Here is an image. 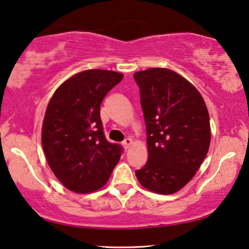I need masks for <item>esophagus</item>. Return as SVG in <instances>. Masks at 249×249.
<instances>
[{
    "label": "esophagus",
    "mask_w": 249,
    "mask_h": 249,
    "mask_svg": "<svg viewBox=\"0 0 249 249\" xmlns=\"http://www.w3.org/2000/svg\"><path fill=\"white\" fill-rule=\"evenodd\" d=\"M132 144H133V140H132V138H126V140L123 142V146L125 147L126 149L129 148L130 145H132Z\"/></svg>",
    "instance_id": "obj_1"
}]
</instances>
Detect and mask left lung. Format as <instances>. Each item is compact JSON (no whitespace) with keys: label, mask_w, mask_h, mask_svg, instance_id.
<instances>
[{"label":"left lung","mask_w":249,"mask_h":249,"mask_svg":"<svg viewBox=\"0 0 249 249\" xmlns=\"http://www.w3.org/2000/svg\"><path fill=\"white\" fill-rule=\"evenodd\" d=\"M141 91L148 160L136 177L147 190L172 195L199 170L208 154L211 126L208 107L196 88L167 68L134 73Z\"/></svg>","instance_id":"8db88e82"}]
</instances>
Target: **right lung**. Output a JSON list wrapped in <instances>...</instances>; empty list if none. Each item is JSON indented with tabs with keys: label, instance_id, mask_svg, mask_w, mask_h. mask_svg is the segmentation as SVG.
I'll return each instance as SVG.
<instances>
[{
	"label": "right lung",
	"instance_id": "1",
	"mask_svg": "<svg viewBox=\"0 0 249 249\" xmlns=\"http://www.w3.org/2000/svg\"><path fill=\"white\" fill-rule=\"evenodd\" d=\"M122 79L115 71L84 70L60 84L49 101L41 144L50 169L70 191L99 190L119 162L122 147L105 138L100 107Z\"/></svg>",
	"mask_w": 249,
	"mask_h": 249
}]
</instances>
